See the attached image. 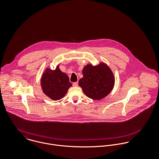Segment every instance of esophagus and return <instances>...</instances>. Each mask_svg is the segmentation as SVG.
<instances>
[{
  "label": "esophagus",
  "mask_w": 159,
  "mask_h": 159,
  "mask_svg": "<svg viewBox=\"0 0 159 159\" xmlns=\"http://www.w3.org/2000/svg\"><path fill=\"white\" fill-rule=\"evenodd\" d=\"M78 82H75V83H73V86L74 87H76V86H78Z\"/></svg>",
  "instance_id": "obj_1"
}]
</instances>
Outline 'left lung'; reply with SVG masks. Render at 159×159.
Instances as JSON below:
<instances>
[{"label":"left lung","instance_id":"8db88e82","mask_svg":"<svg viewBox=\"0 0 159 159\" xmlns=\"http://www.w3.org/2000/svg\"><path fill=\"white\" fill-rule=\"evenodd\" d=\"M83 77L78 83L85 95L92 100H100L113 91L115 77L113 72L105 62L97 66L87 64L82 71Z\"/></svg>","mask_w":159,"mask_h":159}]
</instances>
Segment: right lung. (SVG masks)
I'll return each instance as SVG.
<instances>
[{"mask_svg": "<svg viewBox=\"0 0 159 159\" xmlns=\"http://www.w3.org/2000/svg\"><path fill=\"white\" fill-rule=\"evenodd\" d=\"M40 86L44 94L56 101L66 95L72 84L70 83L67 75L62 72L57 65L54 70L46 68L41 76Z\"/></svg>", "mask_w": 159, "mask_h": 159, "instance_id": "add662e5", "label": "right lung"}]
</instances>
